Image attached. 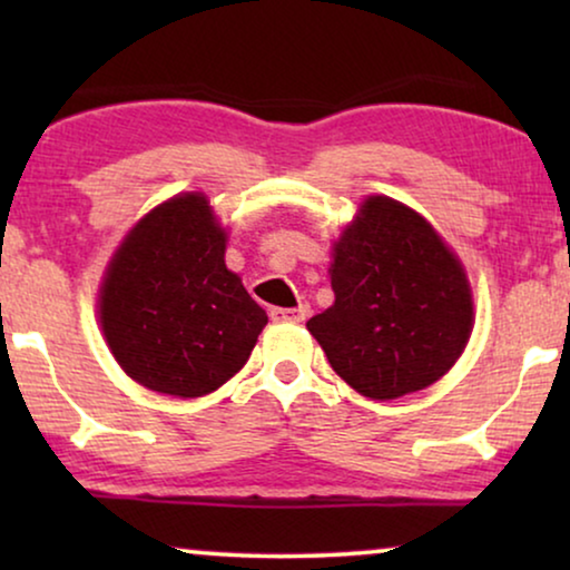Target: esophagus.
<instances>
[{
    "instance_id": "obj_1",
    "label": "esophagus",
    "mask_w": 570,
    "mask_h": 570,
    "mask_svg": "<svg viewBox=\"0 0 570 570\" xmlns=\"http://www.w3.org/2000/svg\"><path fill=\"white\" fill-rule=\"evenodd\" d=\"M311 314V308L306 306V303H301V306L295 308H272L269 316L275 318V322H306Z\"/></svg>"
}]
</instances>
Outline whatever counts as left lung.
Returning <instances> with one entry per match:
<instances>
[{
    "mask_svg": "<svg viewBox=\"0 0 570 570\" xmlns=\"http://www.w3.org/2000/svg\"><path fill=\"white\" fill-rule=\"evenodd\" d=\"M334 303L308 332L337 376L371 400L439 381L470 340L472 295L439 233L389 197H368L334 244Z\"/></svg>",
    "mask_w": 570,
    "mask_h": 570,
    "instance_id": "left-lung-1",
    "label": "left lung"
}]
</instances>
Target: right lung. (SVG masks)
I'll return each mask as SVG.
<instances>
[{"mask_svg":"<svg viewBox=\"0 0 570 570\" xmlns=\"http://www.w3.org/2000/svg\"><path fill=\"white\" fill-rule=\"evenodd\" d=\"M267 324L225 267V233L202 194L155 207L124 238L100 291V326L153 392L202 396L244 368Z\"/></svg>","mask_w":570,"mask_h":570,"instance_id":"right-lung-1","label":"right lung"}]
</instances>
